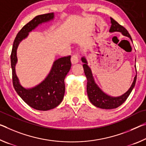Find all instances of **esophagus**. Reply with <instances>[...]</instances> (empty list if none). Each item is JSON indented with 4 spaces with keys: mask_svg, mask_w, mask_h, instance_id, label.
I'll list each match as a JSON object with an SVG mask.
<instances>
[{
    "mask_svg": "<svg viewBox=\"0 0 146 146\" xmlns=\"http://www.w3.org/2000/svg\"><path fill=\"white\" fill-rule=\"evenodd\" d=\"M78 60H79V55L78 54H75L71 56V63H72V64H75L78 63Z\"/></svg>",
    "mask_w": 146,
    "mask_h": 146,
    "instance_id": "esophagus-1",
    "label": "esophagus"
}]
</instances>
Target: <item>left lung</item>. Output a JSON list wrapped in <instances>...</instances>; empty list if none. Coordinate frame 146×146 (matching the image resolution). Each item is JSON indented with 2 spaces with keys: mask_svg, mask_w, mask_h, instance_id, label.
<instances>
[{
  "mask_svg": "<svg viewBox=\"0 0 146 146\" xmlns=\"http://www.w3.org/2000/svg\"><path fill=\"white\" fill-rule=\"evenodd\" d=\"M111 27L110 29V32H119L123 34V36L128 37L132 41V38L129 34L128 31L123 27L120 25L118 23L110 17ZM81 60L84 63L83 68H84V73L87 78V94L88 96L89 100L92 104H93L96 107L103 108V109H112L118 107L122 105L129 95L131 93L132 90L135 86L136 80V74L131 87L127 90L125 93L118 97H112L105 93L99 86L96 84L94 78L93 74L90 67L88 66V62L84 56L81 58ZM136 68V66H135Z\"/></svg>",
  "mask_w": 146,
  "mask_h": 146,
  "instance_id": "1",
  "label": "left lung"
}]
</instances>
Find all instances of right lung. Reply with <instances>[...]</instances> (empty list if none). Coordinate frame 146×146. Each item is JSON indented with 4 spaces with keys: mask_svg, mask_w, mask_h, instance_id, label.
<instances>
[{
    "mask_svg": "<svg viewBox=\"0 0 146 146\" xmlns=\"http://www.w3.org/2000/svg\"><path fill=\"white\" fill-rule=\"evenodd\" d=\"M54 13L36 16L18 32L13 41L11 54L13 85L17 94L31 107L38 110L46 111L52 109L60 105L65 93V77L71 69V56L62 57L53 62L49 73L42 82L36 86L26 88L21 84L15 73L17 62V49L21 41L27 38L29 32L39 25L54 19Z\"/></svg>",
    "mask_w": 146,
    "mask_h": 146,
    "instance_id": "add662e5",
    "label": "right lung"
}]
</instances>
